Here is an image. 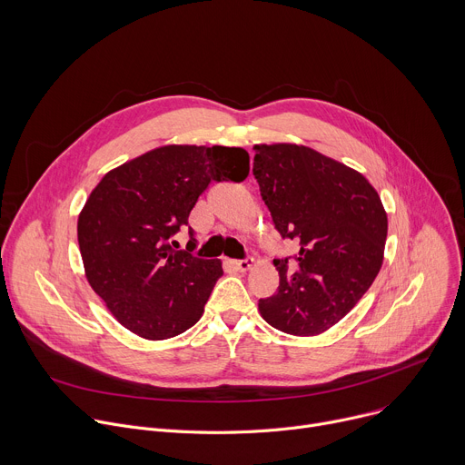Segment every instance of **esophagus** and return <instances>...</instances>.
I'll list each match as a JSON object with an SVG mask.
<instances>
[{
	"label": "esophagus",
	"instance_id": "obj_1",
	"mask_svg": "<svg viewBox=\"0 0 465 465\" xmlns=\"http://www.w3.org/2000/svg\"><path fill=\"white\" fill-rule=\"evenodd\" d=\"M252 264H253V259H252V257H246V259H235V261H232V267H233L235 271H239V272H246V271H250V269H252Z\"/></svg>",
	"mask_w": 465,
	"mask_h": 465
}]
</instances>
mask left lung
<instances>
[{"mask_svg":"<svg viewBox=\"0 0 465 465\" xmlns=\"http://www.w3.org/2000/svg\"><path fill=\"white\" fill-rule=\"evenodd\" d=\"M253 176L274 226L300 244L274 259L278 292L259 300L272 327L314 337L344 318L377 278L388 219L371 183L355 169L309 147L255 145Z\"/></svg>","mask_w":465,"mask_h":465,"instance_id":"obj_1","label":"left lung"}]
</instances>
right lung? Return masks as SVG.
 <instances>
[{
    "instance_id": "right-lung-1",
    "label": "right lung",
    "mask_w": 465,
    "mask_h": 465,
    "mask_svg": "<svg viewBox=\"0 0 465 465\" xmlns=\"http://www.w3.org/2000/svg\"><path fill=\"white\" fill-rule=\"evenodd\" d=\"M241 147L165 145L103 176L79 215L84 272L115 320L147 341L173 339L201 320L223 276L221 259L185 250L173 235L187 226L198 196L215 182H242Z\"/></svg>"
}]
</instances>
